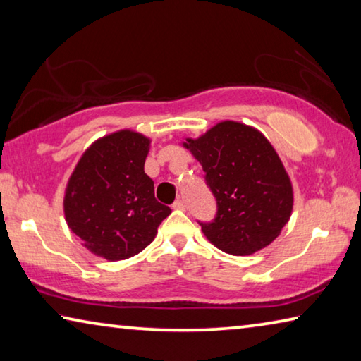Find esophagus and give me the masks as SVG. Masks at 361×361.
I'll list each match as a JSON object with an SVG mask.
<instances>
[{
    "mask_svg": "<svg viewBox=\"0 0 361 361\" xmlns=\"http://www.w3.org/2000/svg\"><path fill=\"white\" fill-rule=\"evenodd\" d=\"M185 207H186L185 200H181V199H178V200H176V202L173 204V209H175V210H185Z\"/></svg>",
    "mask_w": 361,
    "mask_h": 361,
    "instance_id": "1",
    "label": "esophagus"
}]
</instances>
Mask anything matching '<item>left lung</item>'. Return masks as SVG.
<instances>
[{
  "label": "left lung",
  "mask_w": 361,
  "mask_h": 361,
  "mask_svg": "<svg viewBox=\"0 0 361 361\" xmlns=\"http://www.w3.org/2000/svg\"><path fill=\"white\" fill-rule=\"evenodd\" d=\"M197 159L216 199V216L200 223L216 248L248 256L272 243L293 212V185L269 140L252 126L221 121L183 143Z\"/></svg>",
  "instance_id": "8db88e82"
}]
</instances>
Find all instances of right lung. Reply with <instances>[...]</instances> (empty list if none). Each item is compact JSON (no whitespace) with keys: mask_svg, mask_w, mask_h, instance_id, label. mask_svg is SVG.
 Returning <instances> with one entry per match:
<instances>
[{"mask_svg":"<svg viewBox=\"0 0 361 361\" xmlns=\"http://www.w3.org/2000/svg\"><path fill=\"white\" fill-rule=\"evenodd\" d=\"M149 146L135 130L109 133L84 151L66 183L65 219L95 256L121 261L138 255L172 213L157 202L154 181L145 173Z\"/></svg>","mask_w":361,"mask_h":361,"instance_id":"1","label":"right lung"}]
</instances>
